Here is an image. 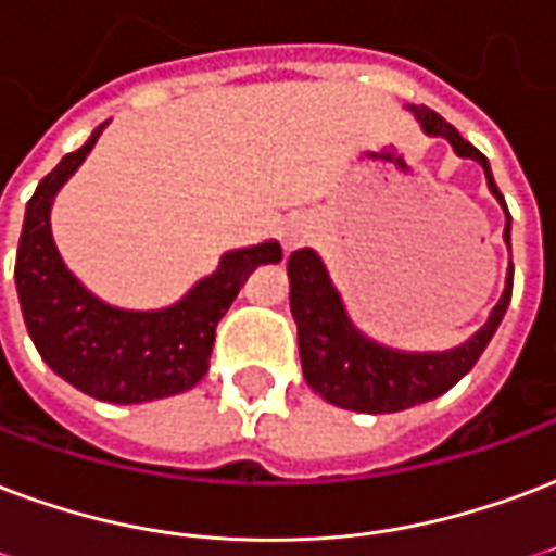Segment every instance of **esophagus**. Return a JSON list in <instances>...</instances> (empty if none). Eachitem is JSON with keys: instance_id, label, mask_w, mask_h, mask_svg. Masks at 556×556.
<instances>
[{"instance_id": "esophagus-1", "label": "esophagus", "mask_w": 556, "mask_h": 556, "mask_svg": "<svg viewBox=\"0 0 556 556\" xmlns=\"http://www.w3.org/2000/svg\"><path fill=\"white\" fill-rule=\"evenodd\" d=\"M303 238H306V229H303V226H289V229H286V247L300 244Z\"/></svg>"}]
</instances>
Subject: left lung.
I'll use <instances>...</instances> for the list:
<instances>
[{"label": "left lung", "instance_id": "left-lung-1", "mask_svg": "<svg viewBox=\"0 0 556 556\" xmlns=\"http://www.w3.org/2000/svg\"><path fill=\"white\" fill-rule=\"evenodd\" d=\"M415 114H418L427 135H442V138L451 141L456 155L483 164L489 188L507 212V203H504V197H501L495 179H492V170H489L486 155L477 147H471L433 109L421 105V109H415ZM504 238L509 244V212ZM289 279L291 315H294V324H298L300 362H303L306 382L324 401H330L341 409L371 415L401 413V409H409V406L433 401L439 394H445L451 386H456L475 368L480 353L486 351L497 324L507 312L509 298H513V262H509L504 294L497 300V306L492 309L486 324L466 344L445 353H397L368 341L348 320L327 270H324L320 258L312 250H294L291 253Z\"/></svg>", "mask_w": 556, "mask_h": 556}]
</instances>
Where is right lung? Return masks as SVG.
I'll use <instances>...</instances> for the list:
<instances>
[{
    "label": "right lung",
    "mask_w": 556,
    "mask_h": 556,
    "mask_svg": "<svg viewBox=\"0 0 556 556\" xmlns=\"http://www.w3.org/2000/svg\"><path fill=\"white\" fill-rule=\"evenodd\" d=\"M100 131L102 126L85 147L67 152L28 200L16 247V294L28 336L52 371L97 401L143 404L188 392L203 380L217 320L232 306L247 277L258 265L279 262L282 250L277 241H265L226 253L215 274L197 282L170 309L126 312L97 300L61 262L49 208Z\"/></svg>",
    "instance_id": "right-lung-1"
}]
</instances>
